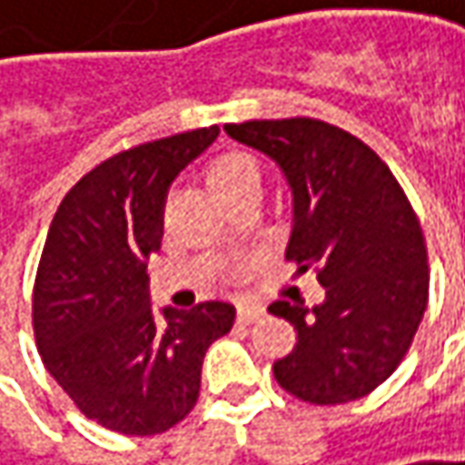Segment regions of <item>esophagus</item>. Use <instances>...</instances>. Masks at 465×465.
Here are the masks:
<instances>
[{"label": "esophagus", "mask_w": 465, "mask_h": 465, "mask_svg": "<svg viewBox=\"0 0 465 465\" xmlns=\"http://www.w3.org/2000/svg\"><path fill=\"white\" fill-rule=\"evenodd\" d=\"M265 311H262V305H255V302H244V305H239V311H236V321L239 323H255L258 318H262Z\"/></svg>", "instance_id": "obj_1"}]
</instances>
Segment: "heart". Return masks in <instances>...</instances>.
<instances>
[{
    "instance_id": "heart-1",
    "label": "heart",
    "mask_w": 465,
    "mask_h": 465,
    "mask_svg": "<svg viewBox=\"0 0 465 465\" xmlns=\"http://www.w3.org/2000/svg\"><path fill=\"white\" fill-rule=\"evenodd\" d=\"M247 181H258L260 183L258 160L247 152H226L207 171V183H210L215 197L223 192H232L233 186H242Z\"/></svg>"
}]
</instances>
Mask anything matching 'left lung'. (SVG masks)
<instances>
[{"label":"left lung","instance_id":"left-lung-1","mask_svg":"<svg viewBox=\"0 0 465 465\" xmlns=\"http://www.w3.org/2000/svg\"><path fill=\"white\" fill-rule=\"evenodd\" d=\"M223 131L271 157L292 192L287 258L321 265V305L273 302L297 331L273 363L276 381L315 405L373 392L405 358L429 300L421 223L387 163L337 125L313 118L247 121Z\"/></svg>","mask_w":465,"mask_h":465}]
</instances>
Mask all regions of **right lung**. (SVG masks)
Instances as JSON below:
<instances>
[{"label": "right lung", "mask_w": 465, "mask_h": 465, "mask_svg": "<svg viewBox=\"0 0 465 465\" xmlns=\"http://www.w3.org/2000/svg\"><path fill=\"white\" fill-rule=\"evenodd\" d=\"M197 128L125 150L60 203L34 287L36 347L78 411L110 431H168L200 397L207 347L233 326V305L152 311L147 260L163 242L176 176L218 139Z\"/></svg>", "instance_id": "add662e5"}]
</instances>
